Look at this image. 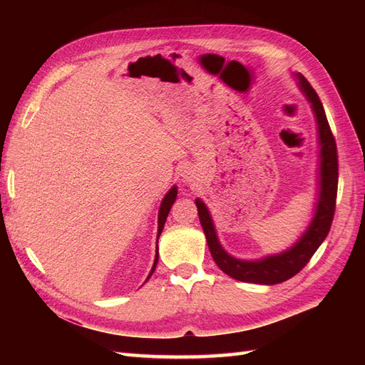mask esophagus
<instances>
[{
    "label": "esophagus",
    "instance_id": "1",
    "mask_svg": "<svg viewBox=\"0 0 365 365\" xmlns=\"http://www.w3.org/2000/svg\"><path fill=\"white\" fill-rule=\"evenodd\" d=\"M192 176H193V172H192L190 168H185V169L182 170V178H184V181H192Z\"/></svg>",
    "mask_w": 365,
    "mask_h": 365
}]
</instances>
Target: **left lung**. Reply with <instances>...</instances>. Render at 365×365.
Returning a JSON list of instances; mask_svg holds the SVG:
<instances>
[{
  "label": "left lung",
  "mask_w": 365,
  "mask_h": 365,
  "mask_svg": "<svg viewBox=\"0 0 365 365\" xmlns=\"http://www.w3.org/2000/svg\"><path fill=\"white\" fill-rule=\"evenodd\" d=\"M298 88L306 96L312 106V111L318 125L319 138V182H318V200L315 205L314 217L309 224L303 236L295 244L280 254L267 256L260 260H240L236 259L219 244L213 219L210 216L208 208L201 200H196L197 216H200L204 235L207 237L208 250L217 267L230 277L245 283L259 284H277L289 280L295 274L300 272L307 262L311 260L314 252L323 244L327 237L330 225H332L335 205H336V190H338V153L336 143L329 121L324 113V108L318 94L315 93L306 77L297 74Z\"/></svg>",
  "instance_id": "left-lung-1"
}]
</instances>
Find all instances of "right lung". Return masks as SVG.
I'll return each mask as SVG.
<instances>
[{"instance_id": "1", "label": "right lung", "mask_w": 365, "mask_h": 365, "mask_svg": "<svg viewBox=\"0 0 365 365\" xmlns=\"http://www.w3.org/2000/svg\"><path fill=\"white\" fill-rule=\"evenodd\" d=\"M176 193H178V189H176V185H173L172 189L168 192V195L164 196V200H163V202H161L160 213H158V235H157V244H158V239H160L161 231H163V228H164L165 219H168V215H169L170 208H172V204H173L175 200H176ZM157 263H158V247H157V254H155V262H153V267H152V269H150V274H149L148 280L150 279V275L153 274V271H155Z\"/></svg>"}]
</instances>
